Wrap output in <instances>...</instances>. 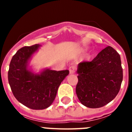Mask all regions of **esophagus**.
<instances>
[{
	"mask_svg": "<svg viewBox=\"0 0 132 132\" xmlns=\"http://www.w3.org/2000/svg\"><path fill=\"white\" fill-rule=\"evenodd\" d=\"M69 73L70 74H73L75 72V67L72 65V66H70L69 68Z\"/></svg>",
	"mask_w": 132,
	"mask_h": 132,
	"instance_id": "1",
	"label": "esophagus"
}]
</instances>
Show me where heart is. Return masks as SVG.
<instances>
[{
	"label": "heart",
	"instance_id": "1",
	"mask_svg": "<svg viewBox=\"0 0 132 132\" xmlns=\"http://www.w3.org/2000/svg\"><path fill=\"white\" fill-rule=\"evenodd\" d=\"M87 50V49H85V50Z\"/></svg>",
	"mask_w": 132,
	"mask_h": 132
}]
</instances>
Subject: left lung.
I'll list each match as a JSON object with an SVG mask.
<instances>
[{
  "mask_svg": "<svg viewBox=\"0 0 132 132\" xmlns=\"http://www.w3.org/2000/svg\"><path fill=\"white\" fill-rule=\"evenodd\" d=\"M76 93L85 106L98 108L106 105L120 89L123 70L120 56L108 46L90 62L79 63Z\"/></svg>",
  "mask_w": 132,
  "mask_h": 132,
  "instance_id": "left-lung-1",
  "label": "left lung"
}]
</instances>
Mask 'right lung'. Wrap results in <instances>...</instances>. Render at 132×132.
Wrapping results in <instances>:
<instances>
[{"label": "right lung", "instance_id": "1", "mask_svg": "<svg viewBox=\"0 0 132 132\" xmlns=\"http://www.w3.org/2000/svg\"><path fill=\"white\" fill-rule=\"evenodd\" d=\"M40 47L36 44L20 49L12 58L8 73L14 97L33 110L48 108L55 98L59 85L69 73V70L57 71L47 68L39 73L32 71L29 62Z\"/></svg>", "mask_w": 132, "mask_h": 132}]
</instances>
